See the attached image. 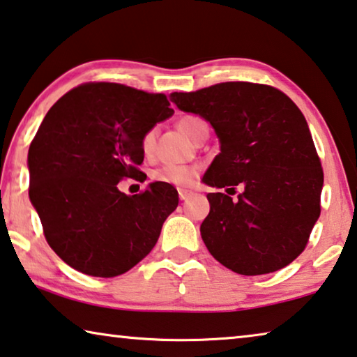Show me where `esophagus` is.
I'll return each instance as SVG.
<instances>
[{
	"mask_svg": "<svg viewBox=\"0 0 357 357\" xmlns=\"http://www.w3.org/2000/svg\"><path fill=\"white\" fill-rule=\"evenodd\" d=\"M178 194H179V199L181 200H188L190 195H192V190H188V189H179L178 190Z\"/></svg>",
	"mask_w": 357,
	"mask_h": 357,
	"instance_id": "esophagus-1",
	"label": "esophagus"
}]
</instances>
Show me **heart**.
Returning <instances> with one entry per match:
<instances>
[{"label": "heart", "mask_w": 357, "mask_h": 357, "mask_svg": "<svg viewBox=\"0 0 357 357\" xmlns=\"http://www.w3.org/2000/svg\"><path fill=\"white\" fill-rule=\"evenodd\" d=\"M205 121L199 119V116H183L178 121L179 131L192 139V137L199 132L202 128H205ZM142 151L146 153H151L153 146H155V130L147 131L144 137H142ZM153 178L162 183L172 184V185H190L197 178V169L194 167H188V165H173L168 163L165 167L158 168L153 173Z\"/></svg>", "instance_id": "1"}]
</instances>
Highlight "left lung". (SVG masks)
Here are the masks:
<instances>
[{
  "label": "left lung",
  "instance_id": "left-lung-1",
  "mask_svg": "<svg viewBox=\"0 0 357 357\" xmlns=\"http://www.w3.org/2000/svg\"><path fill=\"white\" fill-rule=\"evenodd\" d=\"M169 99L208 121L220 139L204 183L226 192L243 185L237 200L206 195L210 213L200 234L213 258L242 275L285 268L305 250L321 215L324 173L301 110L279 89L245 82Z\"/></svg>",
  "mask_w": 357,
  "mask_h": 357
}]
</instances>
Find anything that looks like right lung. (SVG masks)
<instances>
[{"label":"right lung","instance_id":"right-lung-1","mask_svg":"<svg viewBox=\"0 0 357 357\" xmlns=\"http://www.w3.org/2000/svg\"><path fill=\"white\" fill-rule=\"evenodd\" d=\"M168 105L163 94L86 83L46 114L26 158L29 197L47 243L70 268L115 278L155 247L178 190L158 181L126 195L119 183L139 176L142 137L174 114Z\"/></svg>","mask_w":357,"mask_h":357}]
</instances>
